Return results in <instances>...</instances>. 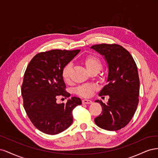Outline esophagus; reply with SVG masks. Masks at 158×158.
Returning <instances> with one entry per match:
<instances>
[{
  "instance_id": "34e87169",
  "label": "esophagus",
  "mask_w": 158,
  "mask_h": 158,
  "mask_svg": "<svg viewBox=\"0 0 158 158\" xmlns=\"http://www.w3.org/2000/svg\"><path fill=\"white\" fill-rule=\"evenodd\" d=\"M82 103H85V104H90V103H92V101H91V100H89V99H85L82 100Z\"/></svg>"
}]
</instances>
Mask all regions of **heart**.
<instances>
[{
    "label": "heart",
    "instance_id": "1",
    "mask_svg": "<svg viewBox=\"0 0 158 158\" xmlns=\"http://www.w3.org/2000/svg\"><path fill=\"white\" fill-rule=\"evenodd\" d=\"M84 63L86 66L87 69L89 72L93 70H100L102 68V64L101 60H99L98 57L89 55L85 57L84 60ZM72 70V64L69 63L66 64L62 72L63 78L66 82H69L70 78V73ZM97 89V86L94 84H85L81 85L76 89V92L77 94L83 97H89L92 95L94 91Z\"/></svg>",
    "mask_w": 158,
    "mask_h": 158
}]
</instances>
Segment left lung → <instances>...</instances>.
Segmentation results:
<instances>
[{"instance_id":"left-lung-1","label":"left lung","mask_w":158,"mask_h":158,"mask_svg":"<svg viewBox=\"0 0 158 158\" xmlns=\"http://www.w3.org/2000/svg\"><path fill=\"white\" fill-rule=\"evenodd\" d=\"M91 48L105 56L109 66L107 84L99 93L108 95L102 106V113L94 119L99 127L107 131H118L131 121L139 102L140 80L135 60L126 49L118 44H102Z\"/></svg>"}]
</instances>
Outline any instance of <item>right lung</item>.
I'll list each match as a JSON object with an SVG mask.
<instances>
[{
	"mask_svg": "<svg viewBox=\"0 0 158 158\" xmlns=\"http://www.w3.org/2000/svg\"><path fill=\"white\" fill-rule=\"evenodd\" d=\"M80 51L52 49L39 52L25 71L21 88L23 107L33 125L47 135H56L69 128L73 122V109L82 104L77 97L66 103L56 102L59 96L70 97L62 72Z\"/></svg>",
	"mask_w": 158,
	"mask_h": 158,
	"instance_id": "obj_1",
	"label": "right lung"
}]
</instances>
